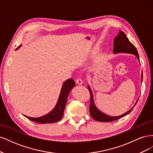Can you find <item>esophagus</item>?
<instances>
[{"instance_id":"34e87169","label":"esophagus","mask_w":153,"mask_h":153,"mask_svg":"<svg viewBox=\"0 0 153 153\" xmlns=\"http://www.w3.org/2000/svg\"><path fill=\"white\" fill-rule=\"evenodd\" d=\"M76 84H79V85H82L83 84V81L82 79H80V78H78V79L76 80Z\"/></svg>"}]
</instances>
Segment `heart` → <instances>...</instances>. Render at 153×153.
<instances>
[{
    "label": "heart",
    "instance_id": "1",
    "mask_svg": "<svg viewBox=\"0 0 153 153\" xmlns=\"http://www.w3.org/2000/svg\"><path fill=\"white\" fill-rule=\"evenodd\" d=\"M96 53V50H94L93 51V53Z\"/></svg>",
    "mask_w": 153,
    "mask_h": 153
}]
</instances>
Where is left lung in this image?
<instances>
[{
	"label": "left lung",
	"mask_w": 153,
	"mask_h": 153,
	"mask_svg": "<svg viewBox=\"0 0 153 153\" xmlns=\"http://www.w3.org/2000/svg\"><path fill=\"white\" fill-rule=\"evenodd\" d=\"M114 47L113 48V53L114 54L119 53H131L133 55H135L137 57L138 62H140V59L139 56H138V53L136 47L134 46L130 41H129L128 38H127L126 35L124 34L121 30H119V32L118 35L115 37L114 39ZM143 79V73L142 71L141 73V84L142 82ZM88 89L89 90L90 94H91V103L89 106V112L91 117L93 118L94 120L99 122H111V121H114L115 120L119 119L121 118L125 115H126L129 113L131 112L133 107L136 105V103L135 105L133 106L130 110H129L128 112L124 113L121 115H118V116H110L107 114L103 113L101 112L100 110H99L98 108L96 107V106L94 103V101L93 99V94H92V92L91 91V89L89 85L87 86Z\"/></svg>",
	"instance_id": "left-lung-1"
}]
</instances>
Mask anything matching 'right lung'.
Segmentation results:
<instances>
[{
    "label": "right lung",
    "instance_id": "1",
    "mask_svg": "<svg viewBox=\"0 0 153 153\" xmlns=\"http://www.w3.org/2000/svg\"><path fill=\"white\" fill-rule=\"evenodd\" d=\"M22 45H20L16 49V50L19 48ZM75 86V82L73 80V78H69V79L66 80L64 82L56 105L55 106L53 110L47 114L39 117H31L27 116L25 115H24L27 119H30V121L40 124L53 123L60 121L64 115V111L67 103L68 95L71 89Z\"/></svg>",
    "mask_w": 153,
    "mask_h": 153
}]
</instances>
